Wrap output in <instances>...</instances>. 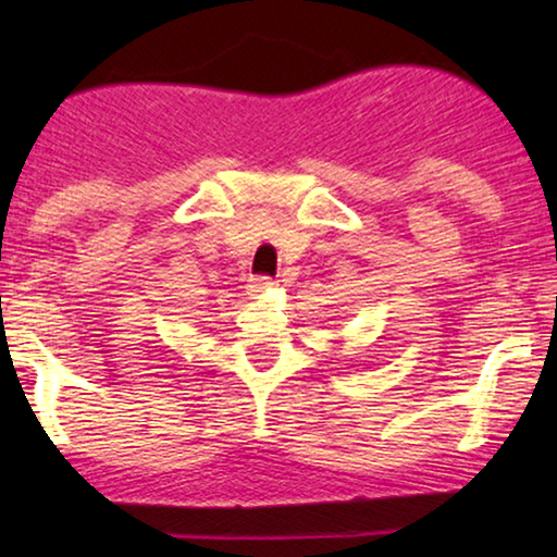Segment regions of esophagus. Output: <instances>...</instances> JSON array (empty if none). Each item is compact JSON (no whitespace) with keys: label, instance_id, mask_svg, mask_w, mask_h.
<instances>
[{"label":"esophagus","instance_id":"34e87169","mask_svg":"<svg viewBox=\"0 0 557 557\" xmlns=\"http://www.w3.org/2000/svg\"><path fill=\"white\" fill-rule=\"evenodd\" d=\"M275 285V282H272V277H268V275H257V277H252L250 280V295L252 297H260L262 293H268V289Z\"/></svg>","mask_w":557,"mask_h":557}]
</instances>
